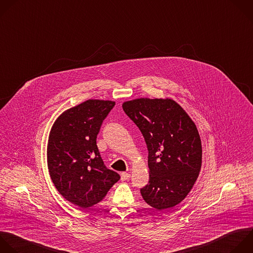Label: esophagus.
<instances>
[{"mask_svg":"<svg viewBox=\"0 0 253 253\" xmlns=\"http://www.w3.org/2000/svg\"><path fill=\"white\" fill-rule=\"evenodd\" d=\"M130 177H131V175L129 173H122L121 174V180L122 181H127V180L130 179Z\"/></svg>","mask_w":253,"mask_h":253,"instance_id":"34e87169","label":"esophagus"}]
</instances>
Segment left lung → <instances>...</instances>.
<instances>
[{"mask_svg":"<svg viewBox=\"0 0 253 253\" xmlns=\"http://www.w3.org/2000/svg\"><path fill=\"white\" fill-rule=\"evenodd\" d=\"M122 107L148 148L150 180L140 190L144 201L159 211L177 206L201 171L203 151L196 124L171 98H137Z\"/></svg>","mask_w":253,"mask_h":253,"instance_id":"obj_1","label":"left lung"}]
</instances>
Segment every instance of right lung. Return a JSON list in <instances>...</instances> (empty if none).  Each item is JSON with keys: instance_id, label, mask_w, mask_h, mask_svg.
Segmentation results:
<instances>
[{"instance_id": "obj_1", "label": "right lung", "mask_w": 253, "mask_h": 253, "mask_svg": "<svg viewBox=\"0 0 253 253\" xmlns=\"http://www.w3.org/2000/svg\"><path fill=\"white\" fill-rule=\"evenodd\" d=\"M115 102L89 99L62 112L47 142V168L58 193L87 209L100 203L120 176L105 167L96 138Z\"/></svg>"}]
</instances>
